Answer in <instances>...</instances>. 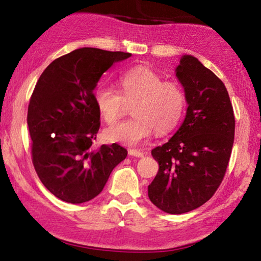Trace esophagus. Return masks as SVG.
Masks as SVG:
<instances>
[{"label": "esophagus", "instance_id": "obj_1", "mask_svg": "<svg viewBox=\"0 0 261 261\" xmlns=\"http://www.w3.org/2000/svg\"><path fill=\"white\" fill-rule=\"evenodd\" d=\"M129 154H130V155H132V156H137V158H143L144 156V153L143 152L138 151V149H135V148L129 149Z\"/></svg>", "mask_w": 261, "mask_h": 261}]
</instances>
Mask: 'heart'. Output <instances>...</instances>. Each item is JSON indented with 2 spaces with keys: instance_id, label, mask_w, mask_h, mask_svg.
I'll use <instances>...</instances> for the list:
<instances>
[{
  "instance_id": "heart-1",
  "label": "heart",
  "mask_w": 261,
  "mask_h": 261,
  "mask_svg": "<svg viewBox=\"0 0 261 261\" xmlns=\"http://www.w3.org/2000/svg\"><path fill=\"white\" fill-rule=\"evenodd\" d=\"M116 88L101 84L94 90V102L107 124H114L132 106L134 118L105 131L109 141L137 145L148 138L153 130L162 135L178 124L185 109V93L177 82L163 81L151 68L138 67L123 72Z\"/></svg>"
}]
</instances>
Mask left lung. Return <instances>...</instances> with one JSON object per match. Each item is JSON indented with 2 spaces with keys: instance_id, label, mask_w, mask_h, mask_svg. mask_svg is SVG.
Listing matches in <instances>:
<instances>
[{
  "instance_id": "8db88e82",
  "label": "left lung",
  "mask_w": 261,
  "mask_h": 261,
  "mask_svg": "<svg viewBox=\"0 0 261 261\" xmlns=\"http://www.w3.org/2000/svg\"><path fill=\"white\" fill-rule=\"evenodd\" d=\"M187 98V116L169 141L152 149L159 170L148 185L154 205L182 214L208 201L226 175L235 136V116L224 84L196 57L184 55L176 69Z\"/></svg>"
}]
</instances>
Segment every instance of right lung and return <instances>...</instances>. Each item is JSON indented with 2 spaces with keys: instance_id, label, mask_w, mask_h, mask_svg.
<instances>
[{
  "instance_id": "1",
  "label": "right lung",
  "mask_w": 261,
  "mask_h": 261,
  "mask_svg": "<svg viewBox=\"0 0 261 261\" xmlns=\"http://www.w3.org/2000/svg\"><path fill=\"white\" fill-rule=\"evenodd\" d=\"M130 53L79 48L53 61L31 95L28 125L32 162L59 199L82 204L102 191L127 151L118 144L92 149L100 129L93 90L105 71Z\"/></svg>"
}]
</instances>
